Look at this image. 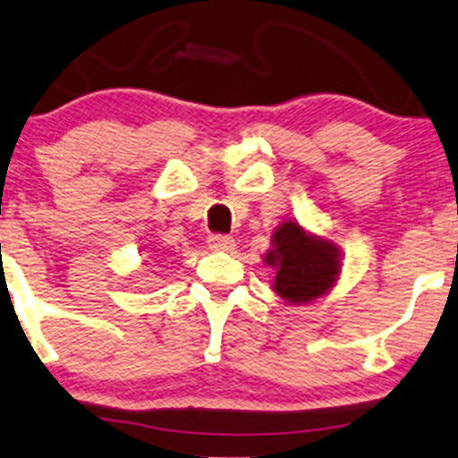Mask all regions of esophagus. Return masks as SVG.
<instances>
[{
  "label": "esophagus",
  "instance_id": "esophagus-1",
  "mask_svg": "<svg viewBox=\"0 0 458 458\" xmlns=\"http://www.w3.org/2000/svg\"><path fill=\"white\" fill-rule=\"evenodd\" d=\"M208 248L215 250V252H233L234 239L228 237V234H210Z\"/></svg>",
  "mask_w": 458,
  "mask_h": 458
}]
</instances>
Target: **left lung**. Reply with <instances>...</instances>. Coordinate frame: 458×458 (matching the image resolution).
Instances as JSON below:
<instances>
[{"label":"left lung","instance_id":"1","mask_svg":"<svg viewBox=\"0 0 458 458\" xmlns=\"http://www.w3.org/2000/svg\"><path fill=\"white\" fill-rule=\"evenodd\" d=\"M269 245L263 260L276 271L271 289L286 304H310L333 291L344 267V254L333 239L310 233L298 219H284Z\"/></svg>","mask_w":458,"mask_h":458}]
</instances>
